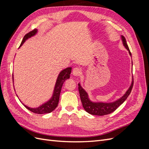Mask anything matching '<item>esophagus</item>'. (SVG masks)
<instances>
[{"label": "esophagus", "mask_w": 149, "mask_h": 149, "mask_svg": "<svg viewBox=\"0 0 149 149\" xmlns=\"http://www.w3.org/2000/svg\"><path fill=\"white\" fill-rule=\"evenodd\" d=\"M81 74V70L79 68H75L73 70V75L74 76H78Z\"/></svg>", "instance_id": "esophagus-1"}]
</instances>
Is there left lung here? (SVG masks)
Returning a JSON list of instances; mask_svg holds the SVG:
<instances>
[{
    "label": "left lung",
    "mask_w": 149,
    "mask_h": 149,
    "mask_svg": "<svg viewBox=\"0 0 149 149\" xmlns=\"http://www.w3.org/2000/svg\"><path fill=\"white\" fill-rule=\"evenodd\" d=\"M120 38H121L122 42H123L124 47L129 52L130 56L132 57L131 53L130 52L129 48L128 47L127 43H126L125 37L124 36L121 35ZM133 83H134V81H133V78H132V80L131 84H130V86L123 96L120 97L119 99H118V100L110 102H104L92 101L89 99L88 93L83 88L80 83H79L78 89H79V96H80L81 101L84 109L87 112H88L89 114H92V115L104 116V115L111 114V112H114L117 108H118L120 105H121L125 101L126 99L127 98L130 92L132 91Z\"/></svg>",
    "instance_id": "8db88e82"
}]
</instances>
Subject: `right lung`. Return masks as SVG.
Segmentation results:
<instances>
[{
  "label": "right lung",
  "instance_id": "add662e5",
  "mask_svg": "<svg viewBox=\"0 0 149 149\" xmlns=\"http://www.w3.org/2000/svg\"><path fill=\"white\" fill-rule=\"evenodd\" d=\"M37 33H38V30L35 29L33 31H30V32H29V33L25 35L24 36L23 40H22L20 47L22 46V45H23L26 40L31 38L32 37H34L35 35L37 34ZM71 69H72L71 67H68L60 71V73H59V74H58L57 77L52 97L49 100H48L45 102L43 103L42 105H40V106L37 107H30L25 105L24 103H22L20 100H19L22 104H23L24 106L26 108V109L30 110L32 112H34V113L42 114L49 113V112H52L53 111L55 110L56 109V107L58 106V102H59L60 95V93L61 91V88L63 86V84L64 82L66 79H69L70 78ZM12 77H13V74H12ZM13 87H14V86H13ZM16 95L17 96V94H16Z\"/></svg>",
  "mask_w": 149,
  "mask_h": 149
}]
</instances>
